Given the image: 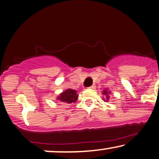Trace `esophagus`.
<instances>
[{
    "mask_svg": "<svg viewBox=\"0 0 159 159\" xmlns=\"http://www.w3.org/2000/svg\"><path fill=\"white\" fill-rule=\"evenodd\" d=\"M90 89H95V88H96V85H95V84H93L92 86H90Z\"/></svg>",
    "mask_w": 159,
    "mask_h": 159,
    "instance_id": "esophagus-1",
    "label": "esophagus"
}]
</instances>
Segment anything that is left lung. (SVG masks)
<instances>
[{"instance_id":"left-lung-1","label":"left lung","mask_w":159,"mask_h":159,"mask_svg":"<svg viewBox=\"0 0 159 159\" xmlns=\"http://www.w3.org/2000/svg\"><path fill=\"white\" fill-rule=\"evenodd\" d=\"M110 93H111V92L109 91L107 88V89H104V90H103L102 94L104 96V100L105 101V102H109V99H110Z\"/></svg>"}]
</instances>
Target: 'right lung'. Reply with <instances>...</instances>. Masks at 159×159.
Listing matches in <instances>:
<instances>
[{"label": "right lung", "mask_w": 159, "mask_h": 159, "mask_svg": "<svg viewBox=\"0 0 159 159\" xmlns=\"http://www.w3.org/2000/svg\"><path fill=\"white\" fill-rule=\"evenodd\" d=\"M77 91L75 90L67 89L60 93V95L57 97V99L61 101V102L66 103V104H71V103H75L78 99Z\"/></svg>", "instance_id": "add662e5"}]
</instances>
